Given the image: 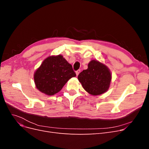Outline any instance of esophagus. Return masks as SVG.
<instances>
[{
  "instance_id": "esophagus-1",
  "label": "esophagus",
  "mask_w": 149,
  "mask_h": 149,
  "mask_svg": "<svg viewBox=\"0 0 149 149\" xmlns=\"http://www.w3.org/2000/svg\"><path fill=\"white\" fill-rule=\"evenodd\" d=\"M80 70H77L76 71V76H78L79 74V73H80Z\"/></svg>"
}]
</instances>
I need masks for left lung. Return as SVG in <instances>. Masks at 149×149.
<instances>
[{"mask_svg": "<svg viewBox=\"0 0 149 149\" xmlns=\"http://www.w3.org/2000/svg\"><path fill=\"white\" fill-rule=\"evenodd\" d=\"M78 78L86 91L93 96H97L109 89L111 74L106 65L92 60L89 63L88 69L81 72Z\"/></svg>", "mask_w": 149, "mask_h": 149, "instance_id": "left-lung-1", "label": "left lung"}]
</instances>
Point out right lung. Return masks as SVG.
Here are the masks:
<instances>
[{
	"label": "right lung",
	"instance_id": "obj_1",
	"mask_svg": "<svg viewBox=\"0 0 149 149\" xmlns=\"http://www.w3.org/2000/svg\"><path fill=\"white\" fill-rule=\"evenodd\" d=\"M76 74L71 65L61 55L49 56L35 71L34 80L40 91L52 96L59 92L70 78Z\"/></svg>",
	"mask_w": 149,
	"mask_h": 149
}]
</instances>
